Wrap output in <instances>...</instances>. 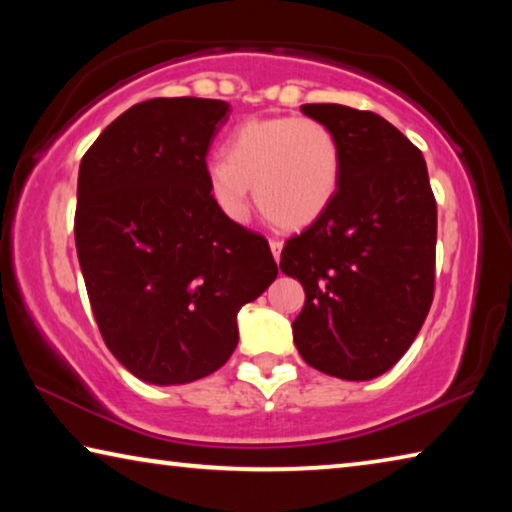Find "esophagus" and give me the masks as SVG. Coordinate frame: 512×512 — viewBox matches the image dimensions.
Segmentation results:
<instances>
[{
  "instance_id": "obj_1",
  "label": "esophagus",
  "mask_w": 512,
  "mask_h": 512,
  "mask_svg": "<svg viewBox=\"0 0 512 512\" xmlns=\"http://www.w3.org/2000/svg\"><path fill=\"white\" fill-rule=\"evenodd\" d=\"M271 253H273V257H275V262H280V255H282V248H284V244L282 241H277V239H271Z\"/></svg>"
}]
</instances>
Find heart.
Returning a JSON list of instances; mask_svg holds the SVG:
<instances>
[{"label": "heart", "mask_w": 512, "mask_h": 512, "mask_svg": "<svg viewBox=\"0 0 512 512\" xmlns=\"http://www.w3.org/2000/svg\"><path fill=\"white\" fill-rule=\"evenodd\" d=\"M205 183L230 221L248 219L253 185L268 221L300 230L339 192L341 149L334 133L311 117L248 119L228 137L223 158L207 162Z\"/></svg>", "instance_id": "1"}]
</instances>
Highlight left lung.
<instances>
[{"mask_svg":"<svg viewBox=\"0 0 512 512\" xmlns=\"http://www.w3.org/2000/svg\"><path fill=\"white\" fill-rule=\"evenodd\" d=\"M341 149L327 210L287 241L280 268L305 289L293 343L311 368L368 381L391 370L433 300L436 201L422 153L375 112L305 103Z\"/></svg>","mask_w":512,"mask_h":512,"instance_id":"left-lung-1","label":"left lung"}]
</instances>
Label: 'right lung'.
<instances>
[{
    "label": "right lung",
    "instance_id": "obj_1",
    "mask_svg": "<svg viewBox=\"0 0 512 512\" xmlns=\"http://www.w3.org/2000/svg\"><path fill=\"white\" fill-rule=\"evenodd\" d=\"M230 103L149 99L83 155L74 239L103 341L137 379L180 386L219 370L237 314L277 277L268 241L230 221L205 155Z\"/></svg>",
    "mask_w": 512,
    "mask_h": 512
}]
</instances>
